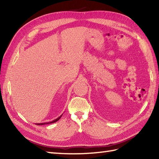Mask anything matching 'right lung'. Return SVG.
<instances>
[{"label": "right lung", "instance_id": "right-lung-1", "mask_svg": "<svg viewBox=\"0 0 159 159\" xmlns=\"http://www.w3.org/2000/svg\"><path fill=\"white\" fill-rule=\"evenodd\" d=\"M61 116H62V115L61 116H59L58 118H57V119H55V120H54L53 121H49V122H45V123H39V124H37V125H43V124H52V123H55V122H56V121H58L61 117Z\"/></svg>", "mask_w": 159, "mask_h": 159}]
</instances>
